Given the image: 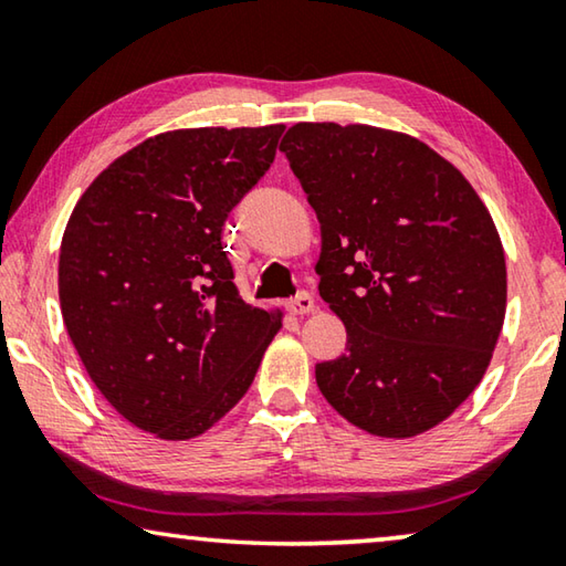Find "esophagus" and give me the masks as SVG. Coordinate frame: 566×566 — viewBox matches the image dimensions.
<instances>
[{"mask_svg": "<svg viewBox=\"0 0 566 566\" xmlns=\"http://www.w3.org/2000/svg\"><path fill=\"white\" fill-rule=\"evenodd\" d=\"M286 310H290V314H294V317H304V314L314 312V296L310 292L296 294L294 300L286 302Z\"/></svg>", "mask_w": 566, "mask_h": 566, "instance_id": "1", "label": "esophagus"}]
</instances>
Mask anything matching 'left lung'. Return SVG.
<instances>
[{"label": "left lung", "instance_id": "1", "mask_svg": "<svg viewBox=\"0 0 566 566\" xmlns=\"http://www.w3.org/2000/svg\"><path fill=\"white\" fill-rule=\"evenodd\" d=\"M280 149L322 227L319 294L347 354L317 364L324 399L364 432L409 439L482 381L506 312L490 209L409 134L300 122Z\"/></svg>", "mask_w": 566, "mask_h": 566}]
</instances>
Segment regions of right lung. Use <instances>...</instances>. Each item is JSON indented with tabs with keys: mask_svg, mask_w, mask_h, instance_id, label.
<instances>
[{
	"mask_svg": "<svg viewBox=\"0 0 566 566\" xmlns=\"http://www.w3.org/2000/svg\"><path fill=\"white\" fill-rule=\"evenodd\" d=\"M284 124L149 137L80 197L60 249V304L104 399L167 442L205 434L247 395L280 310L247 304L222 244Z\"/></svg>",
	"mask_w": 566,
	"mask_h": 566,
	"instance_id": "right-lung-1",
	"label": "right lung"
}]
</instances>
